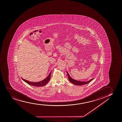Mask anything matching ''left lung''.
Here are the masks:
<instances>
[{
	"label": "left lung",
	"instance_id": "obj_1",
	"mask_svg": "<svg viewBox=\"0 0 122 122\" xmlns=\"http://www.w3.org/2000/svg\"><path fill=\"white\" fill-rule=\"evenodd\" d=\"M66 73L67 74L68 77V78L69 79V81H70L71 83H72L77 85V86H81V85L87 84H88V83H90L91 81L94 79V78H92V79H90L89 81H77V80H74L73 78H71V77L70 76L69 74H68L67 71H66Z\"/></svg>",
	"mask_w": 122,
	"mask_h": 122
}]
</instances>
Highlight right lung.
I'll return each instance as SVG.
<instances>
[{"instance_id":"right-lung-1","label":"right lung","mask_w":122,"mask_h":122,"mask_svg":"<svg viewBox=\"0 0 122 122\" xmlns=\"http://www.w3.org/2000/svg\"><path fill=\"white\" fill-rule=\"evenodd\" d=\"M51 71L49 74L48 76L46 78L44 79V80H42V81H39L38 82H30V81H28L27 80H25L24 79L22 78L23 81L26 83H27V84L30 85L31 86H34L35 87H41V86H43L46 84L47 83H48L49 80H50V78H51Z\"/></svg>"}]
</instances>
